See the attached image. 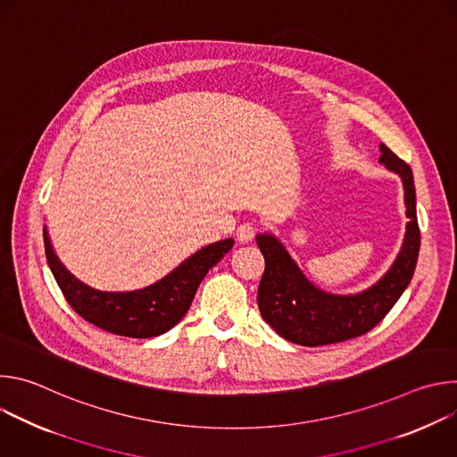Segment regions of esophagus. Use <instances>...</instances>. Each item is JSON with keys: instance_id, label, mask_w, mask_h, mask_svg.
Returning <instances> with one entry per match:
<instances>
[{"instance_id": "1", "label": "esophagus", "mask_w": 457, "mask_h": 457, "mask_svg": "<svg viewBox=\"0 0 457 457\" xmlns=\"http://www.w3.org/2000/svg\"><path fill=\"white\" fill-rule=\"evenodd\" d=\"M254 233H256V224L254 222H242L237 228V240L238 242H249V240H253Z\"/></svg>"}]
</instances>
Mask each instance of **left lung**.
I'll use <instances>...</instances> for the list:
<instances>
[{
  "mask_svg": "<svg viewBox=\"0 0 457 457\" xmlns=\"http://www.w3.org/2000/svg\"><path fill=\"white\" fill-rule=\"evenodd\" d=\"M379 162L400 175L403 182L409 222L395 264L374 286L356 295L323 291L303 275L275 235H256V244L266 260L256 296L260 314L282 338L293 344L318 347L365 335L393 309L411 284L420 254L414 177L411 166L385 145H379Z\"/></svg>",
  "mask_w": 457,
  "mask_h": 457,
  "instance_id": "8db88e82",
  "label": "left lung"
}]
</instances>
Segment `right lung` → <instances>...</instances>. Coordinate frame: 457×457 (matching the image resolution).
I'll return each mask as SVG.
<instances>
[{
	"instance_id": "obj_1",
	"label": "right lung",
	"mask_w": 457,
	"mask_h": 457,
	"mask_svg": "<svg viewBox=\"0 0 457 457\" xmlns=\"http://www.w3.org/2000/svg\"><path fill=\"white\" fill-rule=\"evenodd\" d=\"M48 268L71 307L87 321L128 338L164 335L184 318L206 273L233 247L224 238L195 251L161 280L136 291H99L78 280L57 258L43 228Z\"/></svg>"
}]
</instances>
